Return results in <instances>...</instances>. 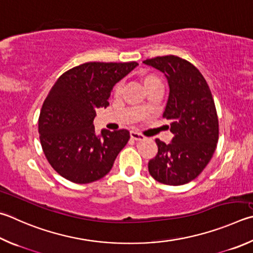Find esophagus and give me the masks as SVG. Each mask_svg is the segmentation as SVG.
<instances>
[{
    "mask_svg": "<svg viewBox=\"0 0 253 253\" xmlns=\"http://www.w3.org/2000/svg\"><path fill=\"white\" fill-rule=\"evenodd\" d=\"M130 138L134 140H144L145 136L139 134V132H137V131H130Z\"/></svg>",
    "mask_w": 253,
    "mask_h": 253,
    "instance_id": "esophagus-1",
    "label": "esophagus"
}]
</instances>
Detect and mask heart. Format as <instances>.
<instances>
[{"label":"heart","instance_id":"heart-1","mask_svg":"<svg viewBox=\"0 0 253 253\" xmlns=\"http://www.w3.org/2000/svg\"><path fill=\"white\" fill-rule=\"evenodd\" d=\"M140 80H141L142 85H144L146 90L148 89L149 87L154 86L155 84H160L159 79L156 75H154V74H142L141 77H140ZM114 94L115 95L121 94V84H117L116 86H115ZM140 108L141 109H145V106H140Z\"/></svg>","mask_w":253,"mask_h":253}]
</instances>
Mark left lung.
I'll list each match as a JSON object with an SVG mask.
<instances>
[{"mask_svg":"<svg viewBox=\"0 0 253 253\" xmlns=\"http://www.w3.org/2000/svg\"><path fill=\"white\" fill-rule=\"evenodd\" d=\"M163 72L169 96L163 116L170 122L171 142L156 139L158 153L148 163L155 180L180 186L204 170L217 147L219 123L208 84L198 68L174 55L144 61Z\"/></svg>","mask_w":253,"mask_h":253,"instance_id":"8db88e82","label":"left lung"}]
</instances>
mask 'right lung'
<instances>
[{
	"mask_svg": "<svg viewBox=\"0 0 253 253\" xmlns=\"http://www.w3.org/2000/svg\"><path fill=\"white\" fill-rule=\"evenodd\" d=\"M137 65L89 62L58 77L41 109L39 132L45 157L62 177L89 183L111 171L130 135L126 129L96 135V109L108 106L115 84Z\"/></svg>",
	"mask_w": 253,
	"mask_h": 253,
	"instance_id": "add662e5",
	"label": "right lung"
}]
</instances>
